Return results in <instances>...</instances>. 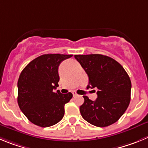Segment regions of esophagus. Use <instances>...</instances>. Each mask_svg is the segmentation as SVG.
Here are the masks:
<instances>
[{"label":"esophagus","instance_id":"esophagus-1","mask_svg":"<svg viewBox=\"0 0 148 148\" xmlns=\"http://www.w3.org/2000/svg\"><path fill=\"white\" fill-rule=\"evenodd\" d=\"M73 96H74V97H75V96H77V93H76V91H73Z\"/></svg>","mask_w":148,"mask_h":148}]
</instances>
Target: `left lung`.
<instances>
[{"label":"left lung","instance_id":"left-lung-1","mask_svg":"<svg viewBox=\"0 0 148 148\" xmlns=\"http://www.w3.org/2000/svg\"><path fill=\"white\" fill-rule=\"evenodd\" d=\"M74 58L88 74L87 88H97L96 100L83 96L79 107L85 120L97 127H107L123 115L130 101L131 82L119 62L102 54H76Z\"/></svg>","mask_w":148,"mask_h":148}]
</instances>
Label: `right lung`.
I'll list each match as a JSON object with an SVG mask.
<instances>
[{
  "label": "right lung",
  "instance_id": "right-lung-1",
  "mask_svg": "<svg viewBox=\"0 0 148 148\" xmlns=\"http://www.w3.org/2000/svg\"><path fill=\"white\" fill-rule=\"evenodd\" d=\"M72 54H47L35 58L23 69L18 82V103L31 122L42 127L52 126L64 116L65 104L72 98L71 92L61 94L58 67Z\"/></svg>",
  "mask_w": 148,
  "mask_h": 148
}]
</instances>
